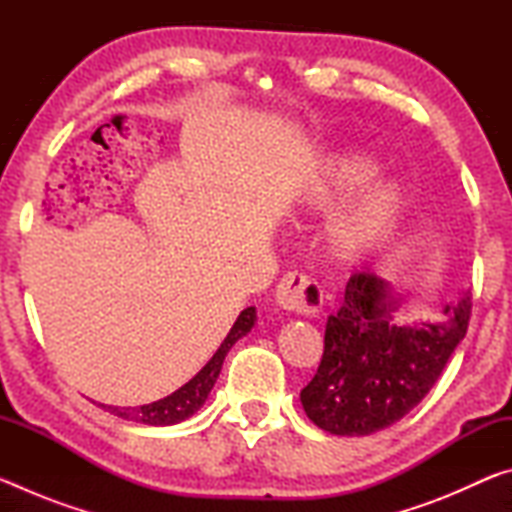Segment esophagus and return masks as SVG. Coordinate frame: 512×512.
<instances>
[{"instance_id":"esophagus-1","label":"esophagus","mask_w":512,"mask_h":512,"mask_svg":"<svg viewBox=\"0 0 512 512\" xmlns=\"http://www.w3.org/2000/svg\"><path fill=\"white\" fill-rule=\"evenodd\" d=\"M275 298L282 309L296 311V314L314 316L323 307V289L320 284L300 271H291L277 282Z\"/></svg>"}]
</instances>
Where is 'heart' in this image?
I'll return each mask as SVG.
<instances>
[{
	"instance_id": "heart-1",
	"label": "heart",
	"mask_w": 512,
	"mask_h": 512,
	"mask_svg": "<svg viewBox=\"0 0 512 512\" xmlns=\"http://www.w3.org/2000/svg\"><path fill=\"white\" fill-rule=\"evenodd\" d=\"M377 164L359 153H334L323 160L314 183H311V201L329 205L352 194L354 189L375 176ZM402 205V192L395 183H379L366 189L348 210L336 216L329 230L334 253L350 259L379 241L391 228Z\"/></svg>"
}]
</instances>
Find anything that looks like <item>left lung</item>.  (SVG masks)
<instances>
[{
	"label": "left lung",
	"mask_w": 512,
	"mask_h": 512,
	"mask_svg": "<svg viewBox=\"0 0 512 512\" xmlns=\"http://www.w3.org/2000/svg\"><path fill=\"white\" fill-rule=\"evenodd\" d=\"M388 282L361 271L350 277L341 309L327 318L325 350L300 391L307 418L334 436H368L393 427L436 384L465 339L472 302L443 309L445 323L400 327Z\"/></svg>",
	"instance_id": "obj_1"
}]
</instances>
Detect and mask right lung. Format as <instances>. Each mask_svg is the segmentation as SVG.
<instances>
[{
  "label": "right lung",
  "mask_w": 512,
  "mask_h": 512,
  "mask_svg": "<svg viewBox=\"0 0 512 512\" xmlns=\"http://www.w3.org/2000/svg\"><path fill=\"white\" fill-rule=\"evenodd\" d=\"M255 307H248L239 314V318L235 320V325L225 336V341L221 343V348L214 352V357L205 363L203 370L198 372L194 379H189L183 388H178L176 393H171L162 400L153 402V404H144V406H128V409H119V406H103L110 413H115L117 418L124 420H133L140 424H151V427H167V424H176L187 420L189 415H194L201 406L205 404L207 395H210L212 386L216 377H219L221 366L225 354L230 352L232 345H235L241 336H246L250 329L255 325Z\"/></svg>",
  "instance_id": "obj_1"
}]
</instances>
